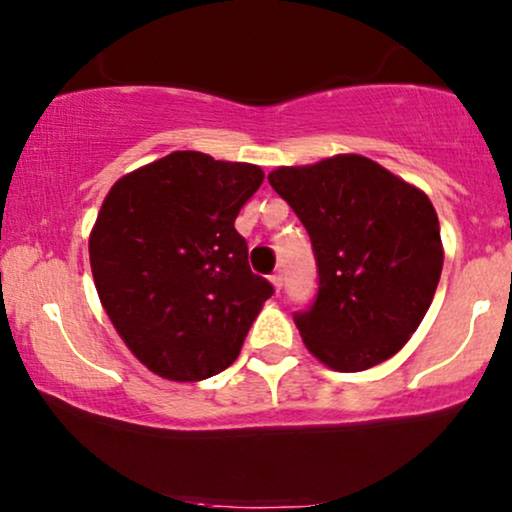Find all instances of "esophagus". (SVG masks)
<instances>
[{"mask_svg":"<svg viewBox=\"0 0 512 512\" xmlns=\"http://www.w3.org/2000/svg\"><path fill=\"white\" fill-rule=\"evenodd\" d=\"M269 281H272L276 291H281V286H284V274H281V272H274L272 276H269Z\"/></svg>","mask_w":512,"mask_h":512,"instance_id":"34e87169","label":"esophagus"}]
</instances>
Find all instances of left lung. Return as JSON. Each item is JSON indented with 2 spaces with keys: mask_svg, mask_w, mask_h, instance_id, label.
Listing matches in <instances>:
<instances>
[{
  "mask_svg": "<svg viewBox=\"0 0 512 512\" xmlns=\"http://www.w3.org/2000/svg\"><path fill=\"white\" fill-rule=\"evenodd\" d=\"M267 180L313 243L315 301L293 315L310 354L342 373L395 356L424 320L443 269L431 199L356 154L276 168Z\"/></svg>",
  "mask_w": 512,
  "mask_h": 512,
  "instance_id": "obj_1",
  "label": "left lung"
}]
</instances>
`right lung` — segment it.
Wrapping results in <instances>:
<instances>
[{
	"mask_svg": "<svg viewBox=\"0 0 512 512\" xmlns=\"http://www.w3.org/2000/svg\"><path fill=\"white\" fill-rule=\"evenodd\" d=\"M262 180L252 163L173 151L110 187L88 238L93 281L117 334L161 378L226 370L274 293L236 231Z\"/></svg>",
	"mask_w": 512,
	"mask_h": 512,
	"instance_id": "add662e5",
	"label": "right lung"
}]
</instances>
